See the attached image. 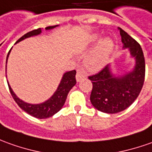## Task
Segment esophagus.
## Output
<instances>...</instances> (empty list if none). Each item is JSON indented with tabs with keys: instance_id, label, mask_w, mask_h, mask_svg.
<instances>
[{
	"instance_id": "34e87169",
	"label": "esophagus",
	"mask_w": 152,
	"mask_h": 152,
	"mask_svg": "<svg viewBox=\"0 0 152 152\" xmlns=\"http://www.w3.org/2000/svg\"><path fill=\"white\" fill-rule=\"evenodd\" d=\"M76 78V80H77V82H79V81H80L82 79L86 78V74H85V72H83L81 69H78V70H77Z\"/></svg>"
}]
</instances>
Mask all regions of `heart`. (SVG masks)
Listing matches in <instances>:
<instances>
[{
	"label": "heart",
	"mask_w": 152,
	"mask_h": 152,
	"mask_svg": "<svg viewBox=\"0 0 152 152\" xmlns=\"http://www.w3.org/2000/svg\"><path fill=\"white\" fill-rule=\"evenodd\" d=\"M97 34L93 35L91 38V41H96L98 39ZM114 48V43L111 38H104L99 41L91 53L86 59V66L88 69L92 71L99 70L106 64Z\"/></svg>",
	"instance_id": "heart-1"
}]
</instances>
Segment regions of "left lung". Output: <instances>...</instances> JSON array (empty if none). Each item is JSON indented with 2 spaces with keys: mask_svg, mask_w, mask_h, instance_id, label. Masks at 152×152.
Here are the masks:
<instances>
[{
  "mask_svg": "<svg viewBox=\"0 0 152 152\" xmlns=\"http://www.w3.org/2000/svg\"><path fill=\"white\" fill-rule=\"evenodd\" d=\"M123 49L127 48L131 57L135 59V66L131 72L115 75L111 65L101 72L89 76L92 82L90 100L98 111L115 114L131 106L141 92L145 80V58L141 46L121 28H118Z\"/></svg>",
  "mask_w": 152,
  "mask_h": 152,
  "instance_id": "8db88e82",
  "label": "left lung"
}]
</instances>
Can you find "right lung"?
Segmentation results:
<instances>
[{
	"instance_id": "add662e5",
	"label": "right lung",
	"mask_w": 152,
	"mask_h": 152,
	"mask_svg": "<svg viewBox=\"0 0 152 152\" xmlns=\"http://www.w3.org/2000/svg\"><path fill=\"white\" fill-rule=\"evenodd\" d=\"M56 26H58V25L57 26H47V27H46V31L51 30V29L55 28ZM41 33V28L31 31L30 32L25 34L23 37H20L19 40L15 42V44L20 42V41H23V40L26 39V38H28V37L40 35ZM11 50L8 52V54H7V63L8 57H9V55H10V52H11ZM76 72L75 70L64 73L62 78H61V80L58 87H57L56 91L54 92V94L47 101L42 102V103H40V104H30V103L25 102L24 101L20 100L15 95V92L12 91L11 86L9 85L8 81H7V83H8L9 90H10V92H11L12 97L15 100V102L17 103V105L23 111L27 112L29 115H32V116L36 117V118L46 119V118H48V117H50V116L54 115L56 113H57L62 108V106H64L65 102L66 100L69 91H71V89L76 83Z\"/></svg>"
}]
</instances>
